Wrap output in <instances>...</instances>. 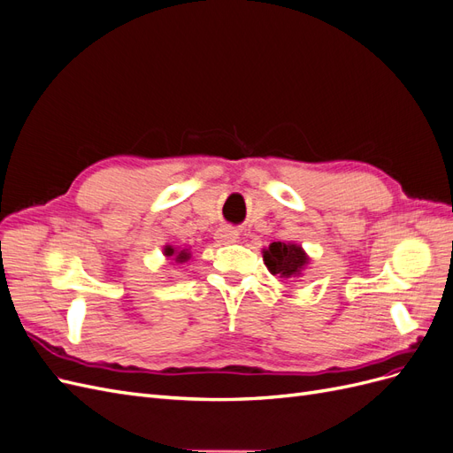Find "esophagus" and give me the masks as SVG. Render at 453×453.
Wrapping results in <instances>:
<instances>
[{
    "label": "esophagus",
    "mask_w": 453,
    "mask_h": 453,
    "mask_svg": "<svg viewBox=\"0 0 453 453\" xmlns=\"http://www.w3.org/2000/svg\"><path fill=\"white\" fill-rule=\"evenodd\" d=\"M215 240L221 245L234 243L238 240V232L234 228H230V226H223V228H219L215 232Z\"/></svg>",
    "instance_id": "obj_1"
}]
</instances>
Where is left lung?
<instances>
[{
    "instance_id": "8db88e82",
    "label": "left lung",
    "mask_w": 453,
    "mask_h": 453,
    "mask_svg": "<svg viewBox=\"0 0 453 453\" xmlns=\"http://www.w3.org/2000/svg\"><path fill=\"white\" fill-rule=\"evenodd\" d=\"M263 258L272 276L298 280L310 265V257L303 245L293 242H272L263 250Z\"/></svg>"
}]
</instances>
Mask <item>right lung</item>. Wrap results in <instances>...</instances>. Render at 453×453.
Here are the masks:
<instances>
[{"instance_id":"right-lung-1","label":"right lung","mask_w":453,"mask_h":453,"mask_svg":"<svg viewBox=\"0 0 453 453\" xmlns=\"http://www.w3.org/2000/svg\"><path fill=\"white\" fill-rule=\"evenodd\" d=\"M164 257L172 258L175 265H185L190 260V257H193V253H190L188 248H173V245H164Z\"/></svg>"}]
</instances>
